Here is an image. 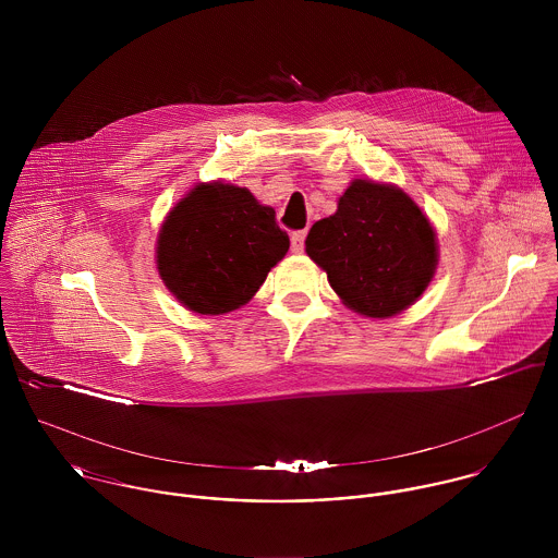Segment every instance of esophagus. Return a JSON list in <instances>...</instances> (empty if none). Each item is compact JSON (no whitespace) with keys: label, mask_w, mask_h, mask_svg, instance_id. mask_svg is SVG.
I'll use <instances>...</instances> for the list:
<instances>
[{"label":"esophagus","mask_w":558,"mask_h":558,"mask_svg":"<svg viewBox=\"0 0 558 558\" xmlns=\"http://www.w3.org/2000/svg\"><path fill=\"white\" fill-rule=\"evenodd\" d=\"M305 239H307V232H305V230L292 234V251H294V253H301V251L305 248Z\"/></svg>","instance_id":"1"}]
</instances>
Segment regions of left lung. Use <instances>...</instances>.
<instances>
[{
	"instance_id": "1",
	"label": "left lung",
	"mask_w": 558,
	"mask_h": 558,
	"mask_svg": "<svg viewBox=\"0 0 558 558\" xmlns=\"http://www.w3.org/2000/svg\"><path fill=\"white\" fill-rule=\"evenodd\" d=\"M307 255L354 312L391 318L429 286L438 253L421 208L398 186L354 180L337 213L314 223Z\"/></svg>"
}]
</instances>
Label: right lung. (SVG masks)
<instances>
[{"label":"right lung","instance_id":"add662e5","mask_svg":"<svg viewBox=\"0 0 558 558\" xmlns=\"http://www.w3.org/2000/svg\"><path fill=\"white\" fill-rule=\"evenodd\" d=\"M290 248L275 210L234 184H197L165 219L157 244L169 292L202 316L242 307Z\"/></svg>","mask_w":558,"mask_h":558}]
</instances>
